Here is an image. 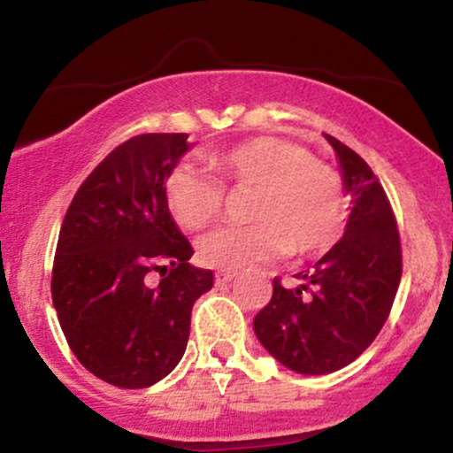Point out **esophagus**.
Returning a JSON list of instances; mask_svg holds the SVG:
<instances>
[{
    "label": "esophagus",
    "mask_w": 453,
    "mask_h": 453,
    "mask_svg": "<svg viewBox=\"0 0 453 453\" xmlns=\"http://www.w3.org/2000/svg\"><path fill=\"white\" fill-rule=\"evenodd\" d=\"M234 277H236V273H234V270H217V273H215L217 285L230 283V280H232Z\"/></svg>",
    "instance_id": "esophagus-1"
}]
</instances>
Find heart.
I'll list each match as a JSON object with an SVG mask.
<instances>
[{"instance_id": "1", "label": "heart", "mask_w": 453, "mask_h": 453, "mask_svg": "<svg viewBox=\"0 0 453 453\" xmlns=\"http://www.w3.org/2000/svg\"><path fill=\"white\" fill-rule=\"evenodd\" d=\"M200 173L179 164L165 176V204L183 230L197 232L219 219L226 189H247L249 223L221 227L197 242V257L212 268L236 270L292 249L313 256L339 241L347 196L339 173L303 144L257 136L211 150Z\"/></svg>"}]
</instances>
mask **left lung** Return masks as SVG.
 Instances as JSON below:
<instances>
[{
    "label": "left lung",
    "mask_w": 453,
    "mask_h": 453,
    "mask_svg": "<svg viewBox=\"0 0 453 453\" xmlns=\"http://www.w3.org/2000/svg\"><path fill=\"white\" fill-rule=\"evenodd\" d=\"M339 155L353 209L345 234L303 285L273 280V298L253 319L259 342L283 366L303 375H326L347 366L377 339L396 298L403 251L392 204L356 150L327 136Z\"/></svg>",
    "instance_id": "8db88e82"
}]
</instances>
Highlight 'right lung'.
<instances>
[{
    "instance_id": "1",
    "label": "right lung",
    "mask_w": 453,
    "mask_h": 453,
    "mask_svg": "<svg viewBox=\"0 0 453 453\" xmlns=\"http://www.w3.org/2000/svg\"><path fill=\"white\" fill-rule=\"evenodd\" d=\"M187 149V134L126 140L82 180L61 223L57 317L78 362L111 386L149 388L173 372L194 303L212 288V270L187 262L194 249L165 204V176Z\"/></svg>"
}]
</instances>
